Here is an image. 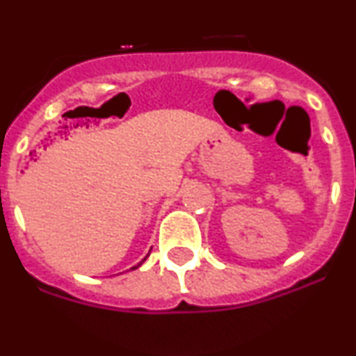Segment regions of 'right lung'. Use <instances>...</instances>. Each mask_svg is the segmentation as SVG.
I'll return each mask as SVG.
<instances>
[{
	"label": "right lung",
	"mask_w": 356,
	"mask_h": 356,
	"mask_svg": "<svg viewBox=\"0 0 356 356\" xmlns=\"http://www.w3.org/2000/svg\"><path fill=\"white\" fill-rule=\"evenodd\" d=\"M150 251H152V248H150ZM150 251H149V254H150ZM149 254H147V256L144 257V259H142V261H140V263H138V264H137V266H132V268H130V271H132V269H137L138 266H140V264H142V263H144V261L147 259V257H149Z\"/></svg>",
	"instance_id": "add662e5"
}]
</instances>
